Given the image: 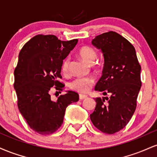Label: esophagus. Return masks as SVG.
Instances as JSON below:
<instances>
[{"label": "esophagus", "instance_id": "esophagus-1", "mask_svg": "<svg viewBox=\"0 0 157 157\" xmlns=\"http://www.w3.org/2000/svg\"><path fill=\"white\" fill-rule=\"evenodd\" d=\"M87 96L86 95H84V94H80L79 95V98H80V100H83V99H86Z\"/></svg>", "mask_w": 157, "mask_h": 157}]
</instances>
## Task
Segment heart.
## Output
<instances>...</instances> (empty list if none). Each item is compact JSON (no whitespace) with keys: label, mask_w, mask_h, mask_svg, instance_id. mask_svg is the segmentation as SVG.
I'll return each mask as SVG.
<instances>
[{"label":"heart","mask_w":157,"mask_h":157,"mask_svg":"<svg viewBox=\"0 0 157 157\" xmlns=\"http://www.w3.org/2000/svg\"><path fill=\"white\" fill-rule=\"evenodd\" d=\"M78 55L89 64H92L97 57V52L93 48L88 46L81 47L78 51ZM70 60L68 58L65 59L62 64V71L66 73L69 67ZM95 80L93 77H77L70 82V88L80 93H86L91 89L94 84Z\"/></svg>","instance_id":"heart-1"}]
</instances>
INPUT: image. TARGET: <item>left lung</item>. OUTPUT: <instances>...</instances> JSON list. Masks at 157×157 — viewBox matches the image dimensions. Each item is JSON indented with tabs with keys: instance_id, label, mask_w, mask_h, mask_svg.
<instances>
[{
	"instance_id": "obj_1",
	"label": "left lung",
	"mask_w": 157,
	"mask_h": 157,
	"mask_svg": "<svg viewBox=\"0 0 157 157\" xmlns=\"http://www.w3.org/2000/svg\"><path fill=\"white\" fill-rule=\"evenodd\" d=\"M91 43L101 49L105 62L95 90L110 97L95 99L96 107L90 118L97 129L113 134L125 127L136 110L141 66L134 46L117 32L97 35Z\"/></svg>"
}]
</instances>
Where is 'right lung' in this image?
<instances>
[{
	"instance_id": "1",
	"label": "right lung",
	"mask_w": 157,
	"mask_h": 157,
	"mask_svg": "<svg viewBox=\"0 0 157 157\" xmlns=\"http://www.w3.org/2000/svg\"><path fill=\"white\" fill-rule=\"evenodd\" d=\"M77 41H62L55 35H37L20 52L14 71L17 107L29 126L40 134L55 133L63 124L67 106L79 100L78 94L72 91L59 96L57 100L50 95L53 89L60 93L63 90L64 84L57 80L62 78L63 60Z\"/></svg>"
}]
</instances>
